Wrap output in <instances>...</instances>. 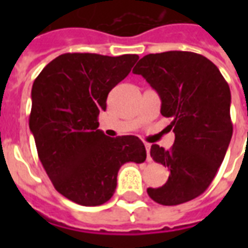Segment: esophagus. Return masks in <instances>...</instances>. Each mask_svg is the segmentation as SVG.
Wrapping results in <instances>:
<instances>
[{
	"label": "esophagus",
	"instance_id": "esophagus-1",
	"mask_svg": "<svg viewBox=\"0 0 248 248\" xmlns=\"http://www.w3.org/2000/svg\"><path fill=\"white\" fill-rule=\"evenodd\" d=\"M145 149H147V159L148 161H151V155H149V152H151V144L145 143Z\"/></svg>",
	"mask_w": 248,
	"mask_h": 248
}]
</instances>
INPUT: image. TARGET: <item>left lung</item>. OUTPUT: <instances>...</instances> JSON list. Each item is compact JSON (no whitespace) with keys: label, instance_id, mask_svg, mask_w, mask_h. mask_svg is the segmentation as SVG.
<instances>
[{"label":"left lung","instance_id":"1","mask_svg":"<svg viewBox=\"0 0 248 248\" xmlns=\"http://www.w3.org/2000/svg\"><path fill=\"white\" fill-rule=\"evenodd\" d=\"M132 73L158 93L161 114L175 134L170 149L152 145L151 157L170 176L148 194L165 206L194 200L212 183L233 135L229 85L211 60L189 51L145 55Z\"/></svg>","mask_w":248,"mask_h":248}]
</instances>
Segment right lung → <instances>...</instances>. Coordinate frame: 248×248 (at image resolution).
<instances>
[{"mask_svg":"<svg viewBox=\"0 0 248 248\" xmlns=\"http://www.w3.org/2000/svg\"><path fill=\"white\" fill-rule=\"evenodd\" d=\"M139 56L63 54L34 79L29 128L45 171L60 194L82 206L110 200L124 163H141L138 136L108 138L97 117L109 91L131 72Z\"/></svg>","mask_w":248,"mask_h":248,"instance_id":"obj_1","label":"right lung"}]
</instances>
